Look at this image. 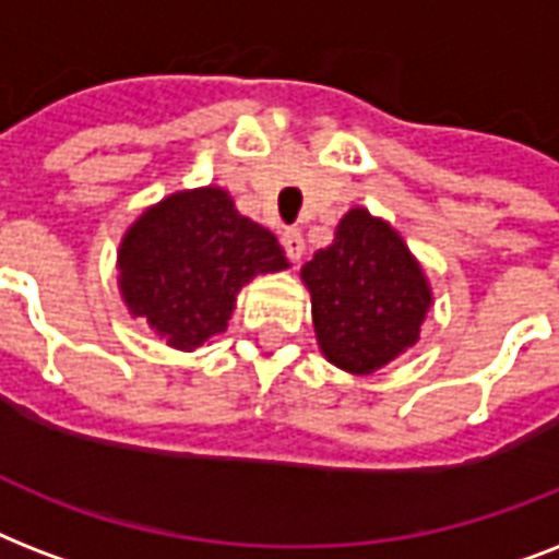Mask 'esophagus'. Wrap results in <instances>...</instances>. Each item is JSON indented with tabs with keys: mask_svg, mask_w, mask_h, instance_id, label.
Returning a JSON list of instances; mask_svg holds the SVG:
<instances>
[{
	"mask_svg": "<svg viewBox=\"0 0 559 559\" xmlns=\"http://www.w3.org/2000/svg\"><path fill=\"white\" fill-rule=\"evenodd\" d=\"M280 245H283L285 257L292 259V262H300L302 253H306V241H302V233L297 227H285L280 233Z\"/></svg>",
	"mask_w": 559,
	"mask_h": 559,
	"instance_id": "obj_1",
	"label": "esophagus"
}]
</instances>
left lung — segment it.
I'll list each match as a JSON object with an SVG mask.
<instances>
[{
  "instance_id": "left-lung-1",
  "label": "left lung",
  "mask_w": 559,
  "mask_h": 559,
  "mask_svg": "<svg viewBox=\"0 0 559 559\" xmlns=\"http://www.w3.org/2000/svg\"><path fill=\"white\" fill-rule=\"evenodd\" d=\"M323 356L373 373L419 338L431 294L405 241L367 210H349L335 241L302 265Z\"/></svg>"
}]
</instances>
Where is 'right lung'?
I'll list each match as a JSON object with an SVG mask.
<instances>
[{"mask_svg": "<svg viewBox=\"0 0 559 559\" xmlns=\"http://www.w3.org/2000/svg\"><path fill=\"white\" fill-rule=\"evenodd\" d=\"M283 267L288 259L274 233L239 215L218 186L151 206L119 250L128 309L177 349L201 347L224 332L241 285Z\"/></svg>", "mask_w": 559, "mask_h": 559, "instance_id": "add662e5", "label": "right lung"}]
</instances>
